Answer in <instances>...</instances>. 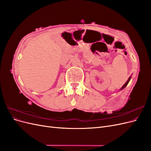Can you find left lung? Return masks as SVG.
I'll list each match as a JSON object with an SVG mask.
<instances>
[{
  "label": "left lung",
  "mask_w": 151,
  "mask_h": 151,
  "mask_svg": "<svg viewBox=\"0 0 151 151\" xmlns=\"http://www.w3.org/2000/svg\"><path fill=\"white\" fill-rule=\"evenodd\" d=\"M131 77L132 76H130V77H129V79H128L127 80V81L126 82V83H125V84L124 85H123L122 87V88H121V89H120V90H122V89H124L125 88V87L127 86V84H129V81H130V79H131Z\"/></svg>",
  "instance_id": "1"
}]
</instances>
